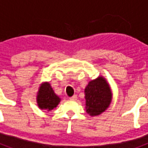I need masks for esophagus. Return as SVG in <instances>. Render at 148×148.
<instances>
[{
    "label": "esophagus",
    "mask_w": 148,
    "mask_h": 148,
    "mask_svg": "<svg viewBox=\"0 0 148 148\" xmlns=\"http://www.w3.org/2000/svg\"><path fill=\"white\" fill-rule=\"evenodd\" d=\"M70 99H71V100H73V101L76 100V99H77V95H73L72 97L70 98Z\"/></svg>",
    "instance_id": "34e87169"
}]
</instances>
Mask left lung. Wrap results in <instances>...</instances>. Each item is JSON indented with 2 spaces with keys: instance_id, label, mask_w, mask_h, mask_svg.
Returning <instances> with one entry per match:
<instances>
[{
  "instance_id": "obj_1",
  "label": "left lung",
  "mask_w": 148,
  "mask_h": 148,
  "mask_svg": "<svg viewBox=\"0 0 148 148\" xmlns=\"http://www.w3.org/2000/svg\"><path fill=\"white\" fill-rule=\"evenodd\" d=\"M86 110L90 116H98L109 107L112 93L108 84L102 77L91 81L84 90Z\"/></svg>"
}]
</instances>
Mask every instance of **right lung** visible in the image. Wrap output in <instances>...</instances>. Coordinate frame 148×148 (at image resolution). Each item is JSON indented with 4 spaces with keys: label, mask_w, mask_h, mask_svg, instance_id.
I'll use <instances>...</instances> for the list:
<instances>
[{
    "label": "right lung",
    "mask_w": 148,
    "mask_h": 148,
    "mask_svg": "<svg viewBox=\"0 0 148 148\" xmlns=\"http://www.w3.org/2000/svg\"><path fill=\"white\" fill-rule=\"evenodd\" d=\"M38 107L42 110L50 111L57 107L60 99L56 95L49 83L43 84L38 91L37 96Z\"/></svg>",
    "instance_id": "obj_1"
}]
</instances>
